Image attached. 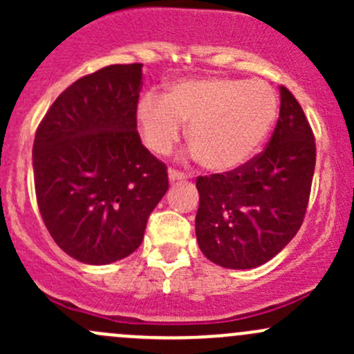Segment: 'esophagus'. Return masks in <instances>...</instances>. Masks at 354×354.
Returning <instances> with one entry per match:
<instances>
[{
  "label": "esophagus",
  "mask_w": 354,
  "mask_h": 354,
  "mask_svg": "<svg viewBox=\"0 0 354 354\" xmlns=\"http://www.w3.org/2000/svg\"><path fill=\"white\" fill-rule=\"evenodd\" d=\"M167 176H169L171 183H174V181L185 180V178H187V174L181 173V171H178V169H173V167H169V169H167Z\"/></svg>",
  "instance_id": "obj_1"
}]
</instances>
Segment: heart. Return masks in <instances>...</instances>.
<instances>
[{
    "mask_svg": "<svg viewBox=\"0 0 354 354\" xmlns=\"http://www.w3.org/2000/svg\"><path fill=\"white\" fill-rule=\"evenodd\" d=\"M277 95L263 80L230 77L188 78L169 85L162 99L147 94L137 104L144 144L156 154H169L188 123V144L200 164L226 173L248 162L272 130Z\"/></svg>",
    "mask_w": 354,
    "mask_h": 354,
    "instance_id": "heart-1",
    "label": "heart"
}]
</instances>
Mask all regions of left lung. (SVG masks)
Segmentation results:
<instances>
[{
    "label": "left lung",
    "mask_w": 354,
    "mask_h": 354,
    "mask_svg": "<svg viewBox=\"0 0 354 354\" xmlns=\"http://www.w3.org/2000/svg\"><path fill=\"white\" fill-rule=\"evenodd\" d=\"M269 144L227 173L197 178L195 233L203 255L226 269L269 262L298 233L315 171V138L295 95L281 85Z\"/></svg>",
    "instance_id": "left-lung-1"
}]
</instances>
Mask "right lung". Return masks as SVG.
Instances as JSON below:
<instances>
[{"label":"right lung","mask_w":354,"mask_h":354,"mask_svg":"<svg viewBox=\"0 0 354 354\" xmlns=\"http://www.w3.org/2000/svg\"><path fill=\"white\" fill-rule=\"evenodd\" d=\"M142 65L78 78L53 102L34 138L35 197L56 245L106 266L133 253L167 192V167L142 145Z\"/></svg>","instance_id":"1"}]
</instances>
